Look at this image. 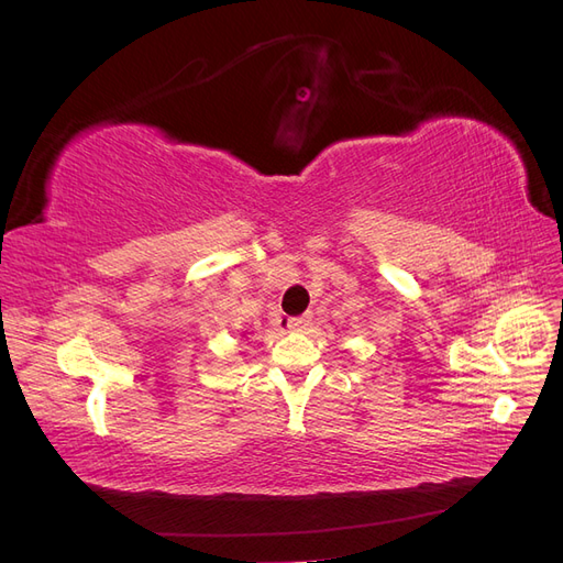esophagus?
<instances>
[{"instance_id": "34e87169", "label": "esophagus", "mask_w": 563, "mask_h": 563, "mask_svg": "<svg viewBox=\"0 0 563 563\" xmlns=\"http://www.w3.org/2000/svg\"><path fill=\"white\" fill-rule=\"evenodd\" d=\"M310 317L305 314V317H286V329H291V331H300V329H305V327H310Z\"/></svg>"}]
</instances>
